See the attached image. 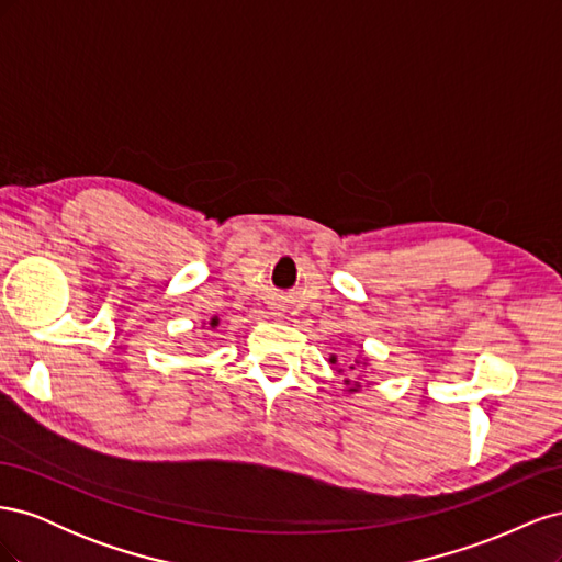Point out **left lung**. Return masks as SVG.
<instances>
[{
	"mask_svg": "<svg viewBox=\"0 0 562 562\" xmlns=\"http://www.w3.org/2000/svg\"><path fill=\"white\" fill-rule=\"evenodd\" d=\"M330 363L335 366L337 363V356H330ZM356 366H359V368H363V366H368V359H356L353 363H349V372H353L356 370ZM337 372H339V375H345V368H337ZM345 384H347V391H349V394H356V391H361V375H359V380H353V375H345Z\"/></svg>",
	"mask_w": 562,
	"mask_h": 562,
	"instance_id": "left-lung-1",
	"label": "left lung"
}]
</instances>
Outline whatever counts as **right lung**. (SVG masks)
Here are the masks:
<instances>
[{"label":"right lung","instance_id":"right-lung-1","mask_svg":"<svg viewBox=\"0 0 562 562\" xmlns=\"http://www.w3.org/2000/svg\"><path fill=\"white\" fill-rule=\"evenodd\" d=\"M217 323H220V321H217V316H213V318H211V328H215Z\"/></svg>","mask_w":562,"mask_h":562}]
</instances>
